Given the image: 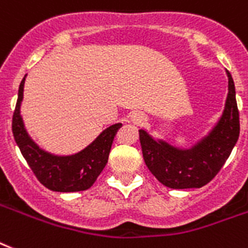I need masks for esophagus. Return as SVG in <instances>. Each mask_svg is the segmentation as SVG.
<instances>
[{
    "label": "esophagus",
    "instance_id": "1",
    "mask_svg": "<svg viewBox=\"0 0 248 248\" xmlns=\"http://www.w3.org/2000/svg\"><path fill=\"white\" fill-rule=\"evenodd\" d=\"M130 120H132V123H134L136 125H143L144 123H146V116H144L143 112L136 111L132 114Z\"/></svg>",
    "mask_w": 248,
    "mask_h": 248
}]
</instances>
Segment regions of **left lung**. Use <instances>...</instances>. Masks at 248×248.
Instances as JSON below:
<instances>
[{
    "label": "left lung",
    "instance_id": "1",
    "mask_svg": "<svg viewBox=\"0 0 248 248\" xmlns=\"http://www.w3.org/2000/svg\"><path fill=\"white\" fill-rule=\"evenodd\" d=\"M228 92L223 116L211 133L189 150L173 147L155 140L140 130V140L146 165L161 184L174 189L200 188L215 178L239 137V111L234 82L229 71Z\"/></svg>",
    "mask_w": 248,
    "mask_h": 248
}]
</instances>
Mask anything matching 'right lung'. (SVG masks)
Segmentation results:
<instances>
[{"mask_svg":"<svg viewBox=\"0 0 248 248\" xmlns=\"http://www.w3.org/2000/svg\"><path fill=\"white\" fill-rule=\"evenodd\" d=\"M24 82L25 77L19 86L16 106L13 115V134L35 178L51 191L77 192L91 188L108 162L112 140L122 124L118 123L106 128L90 146L75 155H51L41 150L24 128L20 116Z\"/></svg>","mask_w":248,"mask_h":248,"instance_id":"right-lung-1","label":"right lung"}]
</instances>
